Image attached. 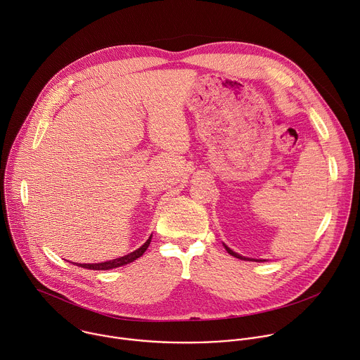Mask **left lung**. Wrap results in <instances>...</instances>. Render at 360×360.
<instances>
[{"mask_svg":"<svg viewBox=\"0 0 360 360\" xmlns=\"http://www.w3.org/2000/svg\"><path fill=\"white\" fill-rule=\"evenodd\" d=\"M224 245V248L227 250V252L230 254V255H233V257H236V258H240V259H245V261H255V262H264V261H266V259H255V258H247V257H243V255H240V254H237V252H234L231 248H229L226 244H223Z\"/></svg>","mask_w":360,"mask_h":360,"instance_id":"left-lung-1","label":"left lung"}]
</instances>
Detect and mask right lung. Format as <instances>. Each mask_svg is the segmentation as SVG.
I'll return each mask as SVG.
<instances>
[{
  "label": "right lung",
  "instance_id": "add662e5",
  "mask_svg": "<svg viewBox=\"0 0 360 360\" xmlns=\"http://www.w3.org/2000/svg\"><path fill=\"white\" fill-rule=\"evenodd\" d=\"M152 241V236L149 237V240L143 244L140 248H137L136 251L127 254V255H123L120 258H115L112 261H106V262H99V264H77L78 266H82V268H88V269H96V271H105V269H112V268H117V266H122V265H126V264H130L133 262L134 259H137L139 257H141L143 254H145V251L148 250L149 244Z\"/></svg>",
  "mask_w": 360,
  "mask_h": 360
}]
</instances>
